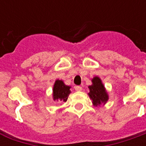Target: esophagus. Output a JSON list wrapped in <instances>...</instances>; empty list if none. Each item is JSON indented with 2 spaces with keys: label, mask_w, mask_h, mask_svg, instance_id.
<instances>
[{
  "label": "esophagus",
  "mask_w": 146,
  "mask_h": 146,
  "mask_svg": "<svg viewBox=\"0 0 146 146\" xmlns=\"http://www.w3.org/2000/svg\"><path fill=\"white\" fill-rule=\"evenodd\" d=\"M74 89H75V91L79 92V91H82V88L79 86H74Z\"/></svg>",
  "instance_id": "obj_1"
}]
</instances>
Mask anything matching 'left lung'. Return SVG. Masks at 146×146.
Returning a JSON list of instances; mask_svg holds the SVG:
<instances>
[{
    "label": "left lung",
    "instance_id": "8db88e82",
    "mask_svg": "<svg viewBox=\"0 0 146 146\" xmlns=\"http://www.w3.org/2000/svg\"><path fill=\"white\" fill-rule=\"evenodd\" d=\"M92 84L89 86V96L92 100V104L97 107L101 104H105L108 100L109 96L104 84L99 77L96 76L92 79Z\"/></svg>",
    "mask_w": 146,
    "mask_h": 146
}]
</instances>
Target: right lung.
<instances>
[{
    "label": "right lung",
    "mask_w": 146,
    "mask_h": 146,
    "mask_svg": "<svg viewBox=\"0 0 146 146\" xmlns=\"http://www.w3.org/2000/svg\"><path fill=\"white\" fill-rule=\"evenodd\" d=\"M71 86H66L62 80L55 81L53 89V99L54 101H63L66 102L69 94L71 93Z\"/></svg>",
    "instance_id": "obj_1"
}]
</instances>
